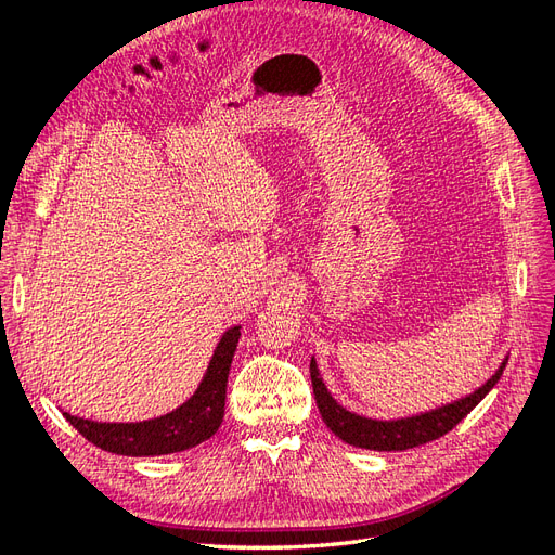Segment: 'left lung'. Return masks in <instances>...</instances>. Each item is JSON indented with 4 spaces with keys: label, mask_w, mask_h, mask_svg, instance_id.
I'll return each mask as SVG.
<instances>
[{
    "label": "left lung",
    "mask_w": 555,
    "mask_h": 555,
    "mask_svg": "<svg viewBox=\"0 0 555 555\" xmlns=\"http://www.w3.org/2000/svg\"><path fill=\"white\" fill-rule=\"evenodd\" d=\"M505 365L507 359L502 361L495 375L483 386H479L475 393H469L461 400H453L449 405H442L438 410L396 418V422H377V418H367L338 405L328 393L322 377H319V367L314 359L310 361V377L319 414H322L324 424L338 435L343 442L373 451H405L442 438V435H447L459 422H463V418L483 400V396L498 384Z\"/></svg>",
    "instance_id": "1"
}]
</instances>
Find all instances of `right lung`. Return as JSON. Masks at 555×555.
<instances>
[{"mask_svg":"<svg viewBox=\"0 0 555 555\" xmlns=\"http://www.w3.org/2000/svg\"><path fill=\"white\" fill-rule=\"evenodd\" d=\"M238 338L241 326H233L222 335L194 396L169 414L139 424H102L64 412L66 422L88 442L120 456H164L206 442L224 418L227 379Z\"/></svg>","mask_w":555,"mask_h":555,"instance_id":"add662e5","label":"right lung"}]
</instances>
